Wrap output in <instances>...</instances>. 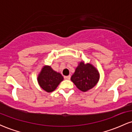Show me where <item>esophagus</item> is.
<instances>
[{"mask_svg": "<svg viewBox=\"0 0 132 132\" xmlns=\"http://www.w3.org/2000/svg\"><path fill=\"white\" fill-rule=\"evenodd\" d=\"M71 79V76H64V79L69 80Z\"/></svg>", "mask_w": 132, "mask_h": 132, "instance_id": "1", "label": "esophagus"}]
</instances>
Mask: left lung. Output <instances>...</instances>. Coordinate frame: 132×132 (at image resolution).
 <instances>
[{"label": "left lung", "mask_w": 132, "mask_h": 132, "mask_svg": "<svg viewBox=\"0 0 132 132\" xmlns=\"http://www.w3.org/2000/svg\"><path fill=\"white\" fill-rule=\"evenodd\" d=\"M99 79V72L92 64L81 62L71 80L79 90L86 92L94 87Z\"/></svg>", "instance_id": "8db88e82"}]
</instances>
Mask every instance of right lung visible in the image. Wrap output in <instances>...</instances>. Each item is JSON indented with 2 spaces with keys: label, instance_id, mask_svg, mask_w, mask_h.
Returning a JSON list of instances; mask_svg holds the SVG:
<instances>
[{
  "label": "right lung",
  "instance_id": "right-lung-1",
  "mask_svg": "<svg viewBox=\"0 0 132 132\" xmlns=\"http://www.w3.org/2000/svg\"><path fill=\"white\" fill-rule=\"evenodd\" d=\"M63 80V77L61 74L53 70L50 66H45L38 77L39 85L48 92L55 90Z\"/></svg>",
  "mask_w": 132,
  "mask_h": 132
}]
</instances>
